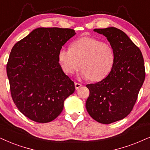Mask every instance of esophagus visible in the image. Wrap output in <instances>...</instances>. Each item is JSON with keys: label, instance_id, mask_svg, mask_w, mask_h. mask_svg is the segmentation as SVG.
<instances>
[{"label": "esophagus", "instance_id": "obj_1", "mask_svg": "<svg viewBox=\"0 0 150 150\" xmlns=\"http://www.w3.org/2000/svg\"><path fill=\"white\" fill-rule=\"evenodd\" d=\"M81 86H82V84H80V83H77V82L75 83V88H76V89L79 88Z\"/></svg>", "mask_w": 150, "mask_h": 150}]
</instances>
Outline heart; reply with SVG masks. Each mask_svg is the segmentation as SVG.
I'll return each mask as SVG.
<instances>
[{
    "mask_svg": "<svg viewBox=\"0 0 150 150\" xmlns=\"http://www.w3.org/2000/svg\"><path fill=\"white\" fill-rule=\"evenodd\" d=\"M58 57L62 69L68 75L75 73L81 65L82 78L100 81L112 69L114 52L111 45L103 41L83 37L74 41L70 49H61Z\"/></svg>",
    "mask_w": 150,
    "mask_h": 150,
    "instance_id": "heart-1",
    "label": "heart"
}]
</instances>
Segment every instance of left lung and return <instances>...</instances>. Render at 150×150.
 Masks as SVG:
<instances>
[{"instance_id":"1","label":"left lung","mask_w":150,"mask_h":150,"mask_svg":"<svg viewBox=\"0 0 150 150\" xmlns=\"http://www.w3.org/2000/svg\"><path fill=\"white\" fill-rule=\"evenodd\" d=\"M109 41L114 62L105 78L87 84L90 94L86 102L88 114L97 122L110 124L125 118L133 109L145 77L141 50L116 28L94 29Z\"/></svg>"}]
</instances>
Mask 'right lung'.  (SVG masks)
<instances>
[{
  "label": "right lung",
  "instance_id": "add662e5",
  "mask_svg": "<svg viewBox=\"0 0 150 150\" xmlns=\"http://www.w3.org/2000/svg\"><path fill=\"white\" fill-rule=\"evenodd\" d=\"M75 35L69 28H39L18 41L7 64L12 100L24 115L39 123L56 118L75 84L62 71L58 54Z\"/></svg>",
  "mask_w": 150,
  "mask_h": 150
}]
</instances>
